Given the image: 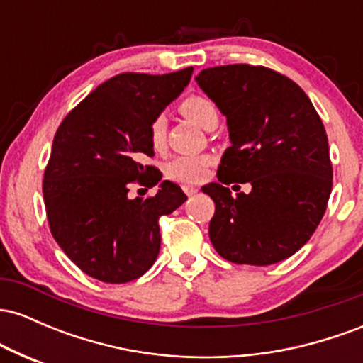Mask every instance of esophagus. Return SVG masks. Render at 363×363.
I'll use <instances>...</instances> for the list:
<instances>
[{
    "mask_svg": "<svg viewBox=\"0 0 363 363\" xmlns=\"http://www.w3.org/2000/svg\"><path fill=\"white\" fill-rule=\"evenodd\" d=\"M182 191H184L187 196H193L196 193L194 187H191V186H182Z\"/></svg>",
    "mask_w": 363,
    "mask_h": 363,
    "instance_id": "34e87169",
    "label": "esophagus"
}]
</instances>
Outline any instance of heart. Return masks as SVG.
Wrapping results in <instances>:
<instances>
[{
  "mask_svg": "<svg viewBox=\"0 0 363 363\" xmlns=\"http://www.w3.org/2000/svg\"><path fill=\"white\" fill-rule=\"evenodd\" d=\"M179 109L198 126L208 128L215 119H218V111L210 99L203 95H189L181 102ZM165 133H167V121L164 116L153 118L150 124L148 136L153 150L160 152L165 147ZM210 165V157L206 155H181L176 157L167 165V177L182 184H198L206 176V169Z\"/></svg>",
  "mask_w": 363,
  "mask_h": 363,
  "instance_id": "heart-1",
  "label": "heart"
}]
</instances>
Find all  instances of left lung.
<instances>
[{
	"label": "left lung",
	"instance_id": "left-lung-1",
	"mask_svg": "<svg viewBox=\"0 0 363 363\" xmlns=\"http://www.w3.org/2000/svg\"><path fill=\"white\" fill-rule=\"evenodd\" d=\"M196 82L227 118L230 136L216 172L222 184L203 186L215 201L211 244L235 264L286 259L314 234L331 194L323 121L297 83L264 66H215ZM234 180L252 191L234 196L223 186Z\"/></svg>",
	"mask_w": 363,
	"mask_h": 363
}]
</instances>
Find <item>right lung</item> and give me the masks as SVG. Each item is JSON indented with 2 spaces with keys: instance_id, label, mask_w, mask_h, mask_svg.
I'll use <instances>...</instances> for the list:
<instances>
[{
  "instance_id": "1",
  "label": "right lung",
  "mask_w": 363,
  "mask_h": 363,
  "mask_svg": "<svg viewBox=\"0 0 363 363\" xmlns=\"http://www.w3.org/2000/svg\"><path fill=\"white\" fill-rule=\"evenodd\" d=\"M191 74L193 68L116 74L57 128L43 184L49 228L66 256L95 280L128 283L147 273L160 251L158 218L187 199L170 181L147 200L127 193L133 182H160V170L143 164L153 157L148 129Z\"/></svg>"
}]
</instances>
